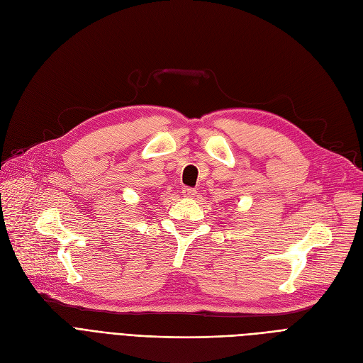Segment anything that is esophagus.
<instances>
[{
  "instance_id": "1",
  "label": "esophagus",
  "mask_w": 363,
  "mask_h": 363,
  "mask_svg": "<svg viewBox=\"0 0 363 363\" xmlns=\"http://www.w3.org/2000/svg\"><path fill=\"white\" fill-rule=\"evenodd\" d=\"M182 194H183V196H186V198H192V196L196 195V189H194V187H184Z\"/></svg>"
}]
</instances>
